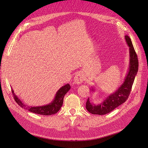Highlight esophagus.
I'll use <instances>...</instances> for the list:
<instances>
[{
  "label": "esophagus",
  "mask_w": 148,
  "mask_h": 148,
  "mask_svg": "<svg viewBox=\"0 0 148 148\" xmlns=\"http://www.w3.org/2000/svg\"><path fill=\"white\" fill-rule=\"evenodd\" d=\"M83 79H84V77H83V75L82 74V73L79 72L75 75L73 81H74L75 83L79 84L83 82Z\"/></svg>",
  "instance_id": "esophagus-1"
}]
</instances>
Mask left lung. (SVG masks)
<instances>
[{"instance_id":"obj_1","label":"left lung","mask_w":148,"mask_h":148,"mask_svg":"<svg viewBox=\"0 0 148 148\" xmlns=\"http://www.w3.org/2000/svg\"><path fill=\"white\" fill-rule=\"evenodd\" d=\"M125 41L129 47L130 64L128 73L123 83L114 92L111 93L102 102L98 104L91 103L89 98L86 103L87 110L92 114L104 115L114 110L116 107L122 104L128 99L132 90V85L138 70V60L136 53L133 47L131 39L128 35L125 36ZM92 91L95 89L92 87Z\"/></svg>"}]
</instances>
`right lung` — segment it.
<instances>
[{
	"mask_svg": "<svg viewBox=\"0 0 148 148\" xmlns=\"http://www.w3.org/2000/svg\"><path fill=\"white\" fill-rule=\"evenodd\" d=\"M70 88L71 86L69 84H66L64 85V86L61 87L59 90L57 91L54 99H53V101L51 103H49V104L45 106L38 107L28 106V105L25 104L24 103L15 95L13 89H12V92L13 93V96H14V99L16 101V102L23 109H26L29 110V112H31L37 114L43 115H51L52 114H55L58 111H59L61 107L62 106V104H63L64 97L66 95V93L70 90Z\"/></svg>",
	"mask_w": 148,
	"mask_h": 148,
	"instance_id": "right-lung-1",
	"label": "right lung"
}]
</instances>
